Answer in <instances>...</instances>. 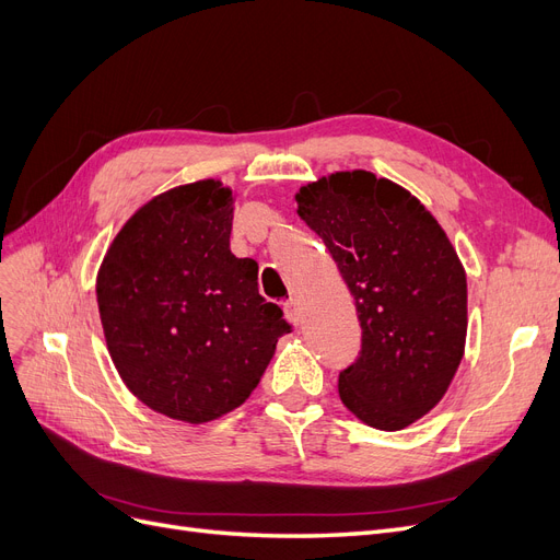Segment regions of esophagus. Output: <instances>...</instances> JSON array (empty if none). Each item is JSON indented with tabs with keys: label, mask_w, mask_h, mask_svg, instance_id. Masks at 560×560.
<instances>
[{
	"label": "esophagus",
	"mask_w": 560,
	"mask_h": 560,
	"mask_svg": "<svg viewBox=\"0 0 560 560\" xmlns=\"http://www.w3.org/2000/svg\"><path fill=\"white\" fill-rule=\"evenodd\" d=\"M283 312H285V318L291 320L295 327H300L304 323V314H302V306L295 298H291L288 302H283Z\"/></svg>",
	"instance_id": "34e87169"
}]
</instances>
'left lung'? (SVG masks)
I'll use <instances>...</instances> for the list:
<instances>
[{
    "label": "left lung",
    "instance_id": "1",
    "mask_svg": "<svg viewBox=\"0 0 560 560\" xmlns=\"http://www.w3.org/2000/svg\"><path fill=\"white\" fill-rule=\"evenodd\" d=\"M295 200L362 325L360 358L339 374V397L369 427L406 429L445 397L462 364L466 269L436 217L387 177L337 171L300 186Z\"/></svg>",
    "mask_w": 560,
    "mask_h": 560
}]
</instances>
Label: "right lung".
Instances as JSON below:
<instances>
[{"label":"right lung","mask_w":560,"mask_h":560,"mask_svg":"<svg viewBox=\"0 0 560 560\" xmlns=\"http://www.w3.org/2000/svg\"><path fill=\"white\" fill-rule=\"evenodd\" d=\"M235 194L221 179L163 191L119 228L96 272L108 353L133 397L205 424L242 406L291 332L231 252Z\"/></svg>","instance_id":"right-lung-1"}]
</instances>
